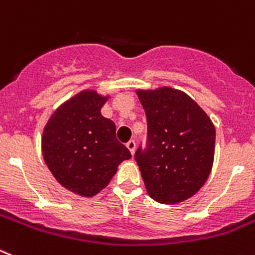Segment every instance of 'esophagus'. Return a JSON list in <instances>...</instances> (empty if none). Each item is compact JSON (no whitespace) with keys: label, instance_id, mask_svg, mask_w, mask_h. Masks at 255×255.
Returning <instances> with one entry per match:
<instances>
[{"label":"esophagus","instance_id":"34e87169","mask_svg":"<svg viewBox=\"0 0 255 255\" xmlns=\"http://www.w3.org/2000/svg\"><path fill=\"white\" fill-rule=\"evenodd\" d=\"M127 147H128V150L131 151V154H134V150H136V142H134V140L128 141Z\"/></svg>","mask_w":255,"mask_h":255}]
</instances>
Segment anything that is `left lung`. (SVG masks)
I'll use <instances>...</instances> for the list:
<instances>
[{
    "mask_svg": "<svg viewBox=\"0 0 255 255\" xmlns=\"http://www.w3.org/2000/svg\"><path fill=\"white\" fill-rule=\"evenodd\" d=\"M145 110L147 142L136 150L147 194L159 204L188 200L206 183L215 153V127L194 100L174 88L136 91Z\"/></svg>",
    "mask_w": 255,
    "mask_h": 255,
    "instance_id": "8db88e82",
    "label": "left lung"
}]
</instances>
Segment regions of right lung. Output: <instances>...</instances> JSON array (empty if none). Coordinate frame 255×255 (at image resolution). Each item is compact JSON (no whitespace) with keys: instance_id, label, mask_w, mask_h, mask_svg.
Masks as SVG:
<instances>
[{"instance_id":"obj_1","label":"right lung","mask_w":255,"mask_h":255,"mask_svg":"<svg viewBox=\"0 0 255 255\" xmlns=\"http://www.w3.org/2000/svg\"><path fill=\"white\" fill-rule=\"evenodd\" d=\"M109 96L85 89L62 104L49 118L41 137L44 160L55 180L83 197H93L131 158L117 140L114 122L102 117Z\"/></svg>"}]
</instances>
